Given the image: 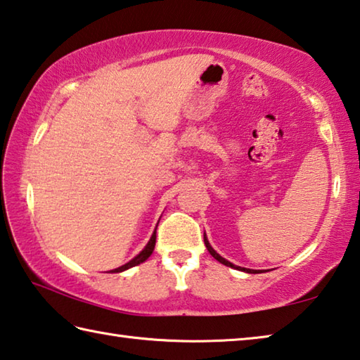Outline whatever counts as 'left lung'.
Instances as JSON below:
<instances>
[{
	"instance_id": "left-lung-1",
	"label": "left lung",
	"mask_w": 360,
	"mask_h": 360,
	"mask_svg": "<svg viewBox=\"0 0 360 360\" xmlns=\"http://www.w3.org/2000/svg\"><path fill=\"white\" fill-rule=\"evenodd\" d=\"M204 243H205V247H207V250H209V253L215 257L217 261H219L221 264H224V266H228V267H232V269H237V270H242V272H247V274H257V272H255L253 269H245V267H238V266H234V264L232 262H229V261H226L224 257H221L219 256L215 250L212 248V245L209 243V240H207V237H205V234H204Z\"/></svg>"
}]
</instances>
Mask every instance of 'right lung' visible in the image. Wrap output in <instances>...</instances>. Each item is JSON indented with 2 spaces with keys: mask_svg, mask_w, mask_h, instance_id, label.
<instances>
[{
  "mask_svg": "<svg viewBox=\"0 0 360 360\" xmlns=\"http://www.w3.org/2000/svg\"><path fill=\"white\" fill-rule=\"evenodd\" d=\"M155 243H156V229H155L153 234H151L148 243L145 245V248L141 251V253H139V255L134 257V259H131L129 262H126L124 266H122V267L110 270V272H112V274H118V272H123V270H128V269H131V267L139 266V264L145 262V261H147L148 257H150V255L153 253V250H155Z\"/></svg>",
  "mask_w": 360,
  "mask_h": 360,
  "instance_id": "right-lung-1",
  "label": "right lung"
}]
</instances>
